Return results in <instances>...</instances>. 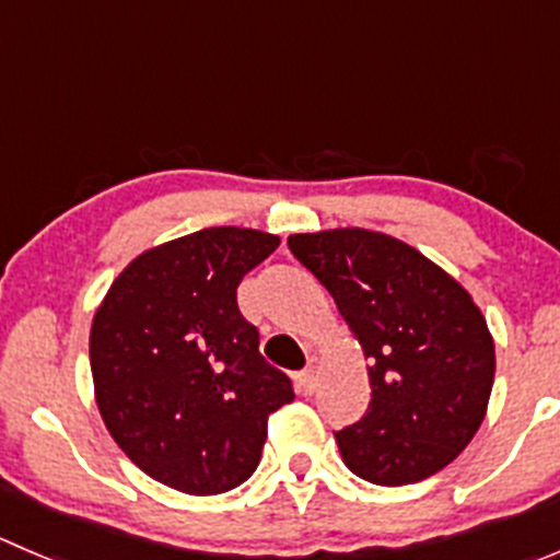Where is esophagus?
Listing matches in <instances>:
<instances>
[{
  "instance_id": "1",
  "label": "esophagus",
  "mask_w": 560,
  "mask_h": 560,
  "mask_svg": "<svg viewBox=\"0 0 560 560\" xmlns=\"http://www.w3.org/2000/svg\"><path fill=\"white\" fill-rule=\"evenodd\" d=\"M301 385H303V393H314V387H316V358L308 360L306 369L301 371Z\"/></svg>"
}]
</instances>
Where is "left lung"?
<instances>
[{"label":"left lung","mask_w":560,"mask_h":560,"mask_svg":"<svg viewBox=\"0 0 560 560\" xmlns=\"http://www.w3.org/2000/svg\"><path fill=\"white\" fill-rule=\"evenodd\" d=\"M371 360V404L336 431L349 471L411 485L466 450L488 409L495 347L453 276L389 235L347 228L290 235Z\"/></svg>","instance_id":"left-lung-1"}]
</instances>
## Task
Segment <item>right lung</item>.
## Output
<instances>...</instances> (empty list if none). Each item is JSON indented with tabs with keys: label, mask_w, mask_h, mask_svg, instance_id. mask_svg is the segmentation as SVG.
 <instances>
[{
	"label": "right lung",
	"mask_w": 560,
	"mask_h": 560,
	"mask_svg": "<svg viewBox=\"0 0 560 560\" xmlns=\"http://www.w3.org/2000/svg\"><path fill=\"white\" fill-rule=\"evenodd\" d=\"M259 230L208 228L140 254L97 308L89 338L105 428L167 488L213 495L257 468L268 417L295 398L259 354L238 284L276 252Z\"/></svg>",
	"instance_id": "right-lung-1"
}]
</instances>
